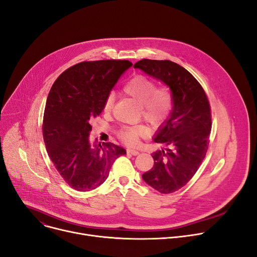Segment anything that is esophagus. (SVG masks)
<instances>
[{"label": "esophagus", "instance_id": "1", "mask_svg": "<svg viewBox=\"0 0 257 257\" xmlns=\"http://www.w3.org/2000/svg\"><path fill=\"white\" fill-rule=\"evenodd\" d=\"M126 152L130 153V154H132V155H138V154L140 153L137 149H133V148H127V149H126Z\"/></svg>", "mask_w": 257, "mask_h": 257}]
</instances>
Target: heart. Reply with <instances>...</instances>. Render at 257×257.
<instances>
[{
	"mask_svg": "<svg viewBox=\"0 0 257 257\" xmlns=\"http://www.w3.org/2000/svg\"><path fill=\"white\" fill-rule=\"evenodd\" d=\"M124 92L141 105L142 115L152 124H162L171 115L173 109V94L166 87H156L152 79L138 75L132 78L123 87ZM114 103L113 93H109L103 105V111L110 113ZM149 130L143 124L124 126L118 131L119 139L127 145H136L140 138L147 137Z\"/></svg>",
	"mask_w": 257,
	"mask_h": 257,
	"instance_id": "b5f03b06",
	"label": "heart"
}]
</instances>
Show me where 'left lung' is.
<instances>
[{"mask_svg":"<svg viewBox=\"0 0 257 257\" xmlns=\"http://www.w3.org/2000/svg\"><path fill=\"white\" fill-rule=\"evenodd\" d=\"M167 84L173 94V110L153 141L163 148L153 152L154 166L143 180L161 193L175 192L192 178L202 165L212 127L211 108L199 81L171 61L141 60L134 65Z\"/></svg>","mask_w":257,"mask_h":257,"instance_id":"left-lung-1","label":"left lung"}]
</instances>
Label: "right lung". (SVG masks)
<instances>
[{"instance_id": "add662e5", "label": "right lung", "mask_w": 257, "mask_h": 257, "mask_svg": "<svg viewBox=\"0 0 257 257\" xmlns=\"http://www.w3.org/2000/svg\"><path fill=\"white\" fill-rule=\"evenodd\" d=\"M132 65L120 60L79 63L58 76L49 91L44 143L55 169L75 190L89 191L103 184L115 160L126 153L110 142L92 145L89 134L107 95Z\"/></svg>"}]
</instances>
